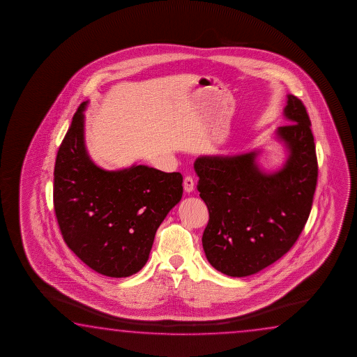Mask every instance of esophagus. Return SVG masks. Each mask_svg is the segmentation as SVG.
Returning <instances> with one entry per match:
<instances>
[{
	"instance_id": "34e87169",
	"label": "esophagus",
	"mask_w": 357,
	"mask_h": 357,
	"mask_svg": "<svg viewBox=\"0 0 357 357\" xmlns=\"http://www.w3.org/2000/svg\"><path fill=\"white\" fill-rule=\"evenodd\" d=\"M195 188V181L194 178L191 177V176H186L185 178H183V188H185V191L190 194V192H192V190Z\"/></svg>"
}]
</instances>
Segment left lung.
<instances>
[{
	"label": "left lung",
	"instance_id": "obj_1",
	"mask_svg": "<svg viewBox=\"0 0 357 357\" xmlns=\"http://www.w3.org/2000/svg\"><path fill=\"white\" fill-rule=\"evenodd\" d=\"M284 116L290 125L278 127V135L290 155L278 172L260 171L256 152L195 161L199 197L210 216L202 235L206 257L232 278L261 271L289 252L311 212L319 175L311 121L292 95Z\"/></svg>",
	"mask_w": 357,
	"mask_h": 357
}]
</instances>
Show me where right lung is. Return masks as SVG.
Segmentation results:
<instances>
[{
    "instance_id": "right-lung-1",
    "label": "right lung",
    "mask_w": 357,
    "mask_h": 357,
    "mask_svg": "<svg viewBox=\"0 0 357 357\" xmlns=\"http://www.w3.org/2000/svg\"><path fill=\"white\" fill-rule=\"evenodd\" d=\"M82 102L61 142L54 171V207L61 235L92 270L127 278L145 266L158 226L182 197L180 172L144 165L105 171L84 142Z\"/></svg>"
}]
</instances>
